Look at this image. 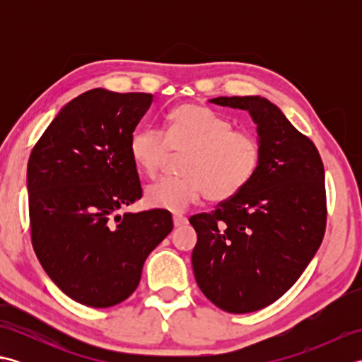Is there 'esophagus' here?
Listing matches in <instances>:
<instances>
[{"label":"esophagus","mask_w":362,"mask_h":362,"mask_svg":"<svg viewBox=\"0 0 362 362\" xmlns=\"http://www.w3.org/2000/svg\"><path fill=\"white\" fill-rule=\"evenodd\" d=\"M173 221H174V227H182L188 222V219L185 216H182V214H174Z\"/></svg>","instance_id":"esophagus-1"}]
</instances>
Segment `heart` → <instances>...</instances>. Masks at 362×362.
<instances>
[{
	"mask_svg": "<svg viewBox=\"0 0 362 362\" xmlns=\"http://www.w3.org/2000/svg\"><path fill=\"white\" fill-rule=\"evenodd\" d=\"M183 153V175L149 187L146 191L149 206L182 213L202 196L211 202L230 201L249 185L261 160L255 134L233 129V122L224 115L197 103L177 105L169 112L165 132L143 127L130 138V156L148 179H157L173 156Z\"/></svg>",
	"mask_w": 362,
	"mask_h": 362,
	"instance_id": "1",
	"label": "heart"
}]
</instances>
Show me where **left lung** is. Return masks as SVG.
I'll list each match as a JSON object with an SVG mask.
<instances>
[{
	"instance_id": "left-lung-1",
	"label": "left lung",
	"mask_w": 362,
	"mask_h": 362,
	"mask_svg": "<svg viewBox=\"0 0 362 362\" xmlns=\"http://www.w3.org/2000/svg\"><path fill=\"white\" fill-rule=\"evenodd\" d=\"M210 103L250 113L261 160L240 194L189 218L197 233L191 261L204 296L244 314L279 300L316 255L327 226L325 171L314 143L267 99Z\"/></svg>"
}]
</instances>
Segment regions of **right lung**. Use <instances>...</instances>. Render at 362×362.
Wrapping results in <instances>:
<instances>
[{
  "instance_id": "1",
  "label": "right lung",
  "mask_w": 362,
  "mask_h": 362,
  "mask_svg": "<svg viewBox=\"0 0 362 362\" xmlns=\"http://www.w3.org/2000/svg\"><path fill=\"white\" fill-rule=\"evenodd\" d=\"M151 104L149 93L86 91L60 110L30 152L35 255L68 297L91 308L132 294L144 259L173 230L166 210L119 214L143 196L130 138Z\"/></svg>"
}]
</instances>
